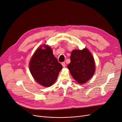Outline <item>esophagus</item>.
<instances>
[{"label":"esophagus","instance_id":"obj_1","mask_svg":"<svg viewBox=\"0 0 122 122\" xmlns=\"http://www.w3.org/2000/svg\"><path fill=\"white\" fill-rule=\"evenodd\" d=\"M61 64L62 66H63V67H65L66 66V62H63L61 63Z\"/></svg>","mask_w":122,"mask_h":122}]
</instances>
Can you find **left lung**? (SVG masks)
Listing matches in <instances>:
<instances>
[{
  "label": "left lung",
  "instance_id": "8db88e82",
  "mask_svg": "<svg viewBox=\"0 0 122 122\" xmlns=\"http://www.w3.org/2000/svg\"><path fill=\"white\" fill-rule=\"evenodd\" d=\"M67 67L73 78L80 84L87 82L96 70L94 58L87 48L73 50Z\"/></svg>",
  "mask_w": 122,
  "mask_h": 122
}]
</instances>
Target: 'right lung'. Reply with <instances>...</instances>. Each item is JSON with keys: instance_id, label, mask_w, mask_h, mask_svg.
<instances>
[{"instance_id": "obj_1", "label": "right lung", "mask_w": 122, "mask_h": 122, "mask_svg": "<svg viewBox=\"0 0 122 122\" xmlns=\"http://www.w3.org/2000/svg\"><path fill=\"white\" fill-rule=\"evenodd\" d=\"M44 46L46 48L42 49ZM30 73L35 80L44 87H50L56 81L62 66L53 54L51 48L42 45L35 52L30 62Z\"/></svg>"}]
</instances>
